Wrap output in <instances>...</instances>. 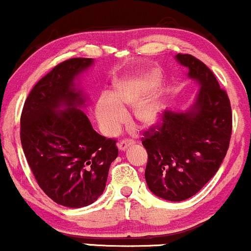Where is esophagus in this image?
Here are the masks:
<instances>
[{"instance_id":"34e87169","label":"esophagus","mask_w":251,"mask_h":251,"mask_svg":"<svg viewBox=\"0 0 251 251\" xmlns=\"http://www.w3.org/2000/svg\"><path fill=\"white\" fill-rule=\"evenodd\" d=\"M132 144H134L133 140H129V139L122 140V142L118 143V149H119L120 151H125V150L127 149L129 145H132Z\"/></svg>"}]
</instances>
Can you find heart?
<instances>
[{
    "mask_svg": "<svg viewBox=\"0 0 251 251\" xmlns=\"http://www.w3.org/2000/svg\"><path fill=\"white\" fill-rule=\"evenodd\" d=\"M162 80L159 71L145 68L119 81L111 94H103L96 103V116L106 135H114L127 119L126 109L133 107V119L139 125H153L163 112V100L154 91Z\"/></svg>",
    "mask_w": 251,
    "mask_h": 251,
    "instance_id": "obj_1",
    "label": "heart"
}]
</instances>
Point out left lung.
I'll list each match as a JSON object with an SVG mask.
<instances>
[{
    "mask_svg": "<svg viewBox=\"0 0 251 251\" xmlns=\"http://www.w3.org/2000/svg\"><path fill=\"white\" fill-rule=\"evenodd\" d=\"M176 60L188 68L200 91L185 112L166 109L142 143L149 155V189L163 200L180 201L197 194L220 169L229 149L232 114L226 92L203 62L190 54H177Z\"/></svg>",
    "mask_w": 251,
    "mask_h": 251,
    "instance_id": "8db88e82",
    "label": "left lung"
}]
</instances>
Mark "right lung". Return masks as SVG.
<instances>
[{"label": "right lung", "mask_w": 251, "mask_h": 251, "mask_svg": "<svg viewBox=\"0 0 251 251\" xmlns=\"http://www.w3.org/2000/svg\"><path fill=\"white\" fill-rule=\"evenodd\" d=\"M93 59L66 60L30 91L21 114V144L34 177L60 205L82 208L102 195L111 163L118 157L116 140L92 127L85 94L75 83Z\"/></svg>", "instance_id": "add662e5"}]
</instances>
